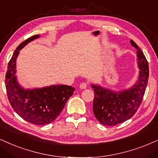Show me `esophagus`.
Returning a JSON list of instances; mask_svg holds the SVG:
<instances>
[{
  "label": "esophagus",
  "mask_w": 158,
  "mask_h": 158,
  "mask_svg": "<svg viewBox=\"0 0 158 158\" xmlns=\"http://www.w3.org/2000/svg\"><path fill=\"white\" fill-rule=\"evenodd\" d=\"M87 87V84L85 83V82H83V83H81L80 85H79V88L81 89H86Z\"/></svg>",
  "instance_id": "esophagus-1"
}]
</instances>
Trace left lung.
Returning a JSON list of instances; mask_svg holds the SVG:
<instances>
[{
	"mask_svg": "<svg viewBox=\"0 0 158 158\" xmlns=\"http://www.w3.org/2000/svg\"><path fill=\"white\" fill-rule=\"evenodd\" d=\"M131 44L137 49V80L127 89H112L91 84L94 90L93 110L95 118L102 125L112 126L132 117L140 106L149 78V65L143 52L134 41Z\"/></svg>",
	"mask_w": 158,
	"mask_h": 158,
	"instance_id": "8db88e82",
	"label": "left lung"
}]
</instances>
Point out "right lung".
<instances>
[{
	"label": "right lung",
	"instance_id": "obj_1",
	"mask_svg": "<svg viewBox=\"0 0 158 158\" xmlns=\"http://www.w3.org/2000/svg\"><path fill=\"white\" fill-rule=\"evenodd\" d=\"M40 38L33 35L18 46L8 65L6 88L8 98L19 117L34 125H47L58 117L75 88L65 85H54L43 87L25 88L19 84L17 75V58L27 44Z\"/></svg>",
	"mask_w": 158,
	"mask_h": 158
}]
</instances>
